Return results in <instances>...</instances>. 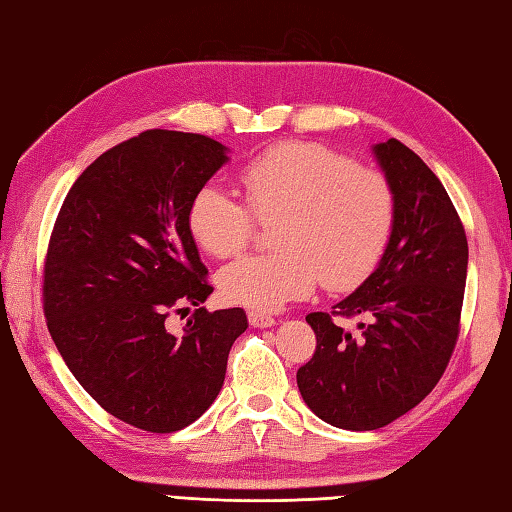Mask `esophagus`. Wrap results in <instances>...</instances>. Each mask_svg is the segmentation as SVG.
Listing matches in <instances>:
<instances>
[{
	"instance_id": "34e87169",
	"label": "esophagus",
	"mask_w": 512,
	"mask_h": 512,
	"mask_svg": "<svg viewBox=\"0 0 512 512\" xmlns=\"http://www.w3.org/2000/svg\"><path fill=\"white\" fill-rule=\"evenodd\" d=\"M247 318H249V323H252L254 327H272V325H276V318L274 316H269V314H263V312H249L247 314Z\"/></svg>"
}]
</instances>
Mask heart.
I'll list each match as a JSON object with an SVG mask.
<instances>
[{
	"instance_id": "heart-1",
	"label": "heart",
	"mask_w": 512,
	"mask_h": 512,
	"mask_svg": "<svg viewBox=\"0 0 512 512\" xmlns=\"http://www.w3.org/2000/svg\"><path fill=\"white\" fill-rule=\"evenodd\" d=\"M245 202L216 185L200 187L187 227L202 252L231 258L252 243L256 220L278 223V252L225 267L227 301L258 312L281 310L323 285L343 292L368 276L394 223V191L381 171L318 142H285L258 153L238 173Z\"/></svg>"
}]
</instances>
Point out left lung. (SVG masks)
Listing matches in <instances>:
<instances>
[{
  "mask_svg": "<svg viewBox=\"0 0 512 512\" xmlns=\"http://www.w3.org/2000/svg\"><path fill=\"white\" fill-rule=\"evenodd\" d=\"M394 191V223L379 267L334 310L305 321L316 350L296 372L318 419L376 430L428 397L457 345L468 274V240L441 180L390 138L372 149ZM334 315L360 318V334Z\"/></svg>",
  "mask_w": 512,
  "mask_h": 512,
  "instance_id": "8db88e82",
  "label": "left lung"
}]
</instances>
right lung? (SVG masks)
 I'll return each mask as SVG.
<instances>
[{"label": "right lung", "mask_w": 512, "mask_h": 512, "mask_svg": "<svg viewBox=\"0 0 512 512\" xmlns=\"http://www.w3.org/2000/svg\"><path fill=\"white\" fill-rule=\"evenodd\" d=\"M225 162L223 144L200 133L142 131L82 171L48 240V332L82 388L133 428L194 423L247 330L240 307H200L214 287L187 227L191 198ZM185 302L197 310L176 337L164 323Z\"/></svg>", "instance_id": "add662e5"}]
</instances>
